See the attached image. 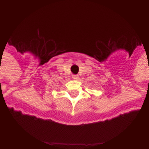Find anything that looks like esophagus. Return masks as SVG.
Listing matches in <instances>:
<instances>
[{
    "label": "esophagus",
    "instance_id": "obj_1",
    "mask_svg": "<svg viewBox=\"0 0 149 149\" xmlns=\"http://www.w3.org/2000/svg\"><path fill=\"white\" fill-rule=\"evenodd\" d=\"M72 77H73V79H74V80H77V79L79 78L78 75H77V74H74V75H72Z\"/></svg>",
    "mask_w": 149,
    "mask_h": 149
}]
</instances>
